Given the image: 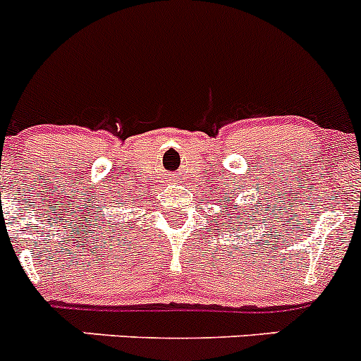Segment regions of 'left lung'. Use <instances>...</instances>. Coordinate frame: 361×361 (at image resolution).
Instances as JSON below:
<instances>
[{
  "label": "left lung",
  "instance_id": "left-lung-1",
  "mask_svg": "<svg viewBox=\"0 0 361 361\" xmlns=\"http://www.w3.org/2000/svg\"><path fill=\"white\" fill-rule=\"evenodd\" d=\"M232 198H234V197L226 198V202H228V204H230V202H232ZM228 204H225V205H223V207L226 209V207H228ZM250 218H252V216H250ZM234 225H235V226H243V221H239V223H235V221H234Z\"/></svg>",
  "mask_w": 361,
  "mask_h": 361
}]
</instances>
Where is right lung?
Instances as JSON below:
<instances>
[{
  "label": "right lung",
  "mask_w": 361,
  "mask_h": 361,
  "mask_svg": "<svg viewBox=\"0 0 361 361\" xmlns=\"http://www.w3.org/2000/svg\"><path fill=\"white\" fill-rule=\"evenodd\" d=\"M102 225H106V223H104V221H102Z\"/></svg>",
  "instance_id": "1"
}]
</instances>
